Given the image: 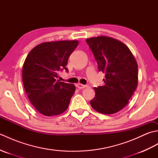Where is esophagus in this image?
Wrapping results in <instances>:
<instances>
[{
  "label": "esophagus",
  "instance_id": "obj_1",
  "mask_svg": "<svg viewBox=\"0 0 158 158\" xmlns=\"http://www.w3.org/2000/svg\"><path fill=\"white\" fill-rule=\"evenodd\" d=\"M76 86L77 87V88H79V89H82L85 88V85L81 84V83H78V84H77Z\"/></svg>",
  "mask_w": 158,
  "mask_h": 158
}]
</instances>
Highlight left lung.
I'll return each instance as SVG.
<instances>
[{
    "mask_svg": "<svg viewBox=\"0 0 158 158\" xmlns=\"http://www.w3.org/2000/svg\"><path fill=\"white\" fill-rule=\"evenodd\" d=\"M98 64L105 74V85L94 88L92 108L103 114L119 111L128 102L138 85V65L132 52L123 43L107 36L86 39Z\"/></svg>",
    "mask_w": 158,
    "mask_h": 158,
    "instance_id": "1",
    "label": "left lung"
}]
</instances>
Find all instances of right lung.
<instances>
[{"label": "right lung", "mask_w": 158, "mask_h": 158, "mask_svg": "<svg viewBox=\"0 0 158 158\" xmlns=\"http://www.w3.org/2000/svg\"><path fill=\"white\" fill-rule=\"evenodd\" d=\"M78 41L41 43L33 48L23 63V84L28 99L39 113L46 116L60 115L68 109L75 86L56 79L65 70Z\"/></svg>", "instance_id": "right-lung-1"}]
</instances>
